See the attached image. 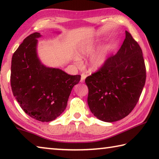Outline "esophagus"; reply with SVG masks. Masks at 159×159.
<instances>
[{"label": "esophagus", "mask_w": 159, "mask_h": 159, "mask_svg": "<svg viewBox=\"0 0 159 159\" xmlns=\"http://www.w3.org/2000/svg\"><path fill=\"white\" fill-rule=\"evenodd\" d=\"M85 78H86V75L84 74H81V77H80V82H81V83L84 82Z\"/></svg>", "instance_id": "34e87169"}]
</instances>
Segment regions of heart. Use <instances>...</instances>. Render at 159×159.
<instances>
[{"instance_id":"heart-1","label":"heart","mask_w":159,"mask_h":159,"mask_svg":"<svg viewBox=\"0 0 159 159\" xmlns=\"http://www.w3.org/2000/svg\"><path fill=\"white\" fill-rule=\"evenodd\" d=\"M98 45V41L97 40H92V41L83 43L78 48L76 52L77 57L80 58L92 55L88 62V66L91 71H97L103 67L107 62V57H108V48L106 47L102 48L101 50L93 55L95 52ZM78 57L75 58V60L78 64H80V59Z\"/></svg>"}]
</instances>
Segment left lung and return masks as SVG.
<instances>
[{
  "label": "left lung",
  "instance_id": "obj_1",
  "mask_svg": "<svg viewBox=\"0 0 159 159\" xmlns=\"http://www.w3.org/2000/svg\"><path fill=\"white\" fill-rule=\"evenodd\" d=\"M146 80L142 51L131 34L103 67L85 79L91 112L104 122L117 121L130 114L138 103Z\"/></svg>",
  "mask_w": 159,
  "mask_h": 159
}]
</instances>
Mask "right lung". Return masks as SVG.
I'll return each instance as SVG.
<instances>
[{
    "instance_id": "1",
    "label": "right lung",
    "mask_w": 159,
    "mask_h": 159,
    "mask_svg": "<svg viewBox=\"0 0 159 159\" xmlns=\"http://www.w3.org/2000/svg\"><path fill=\"white\" fill-rule=\"evenodd\" d=\"M41 36L38 32L29 35L13 54L10 83L13 95L26 114L50 122L65 110L80 76L69 75L41 62L37 53V39Z\"/></svg>"
}]
</instances>
